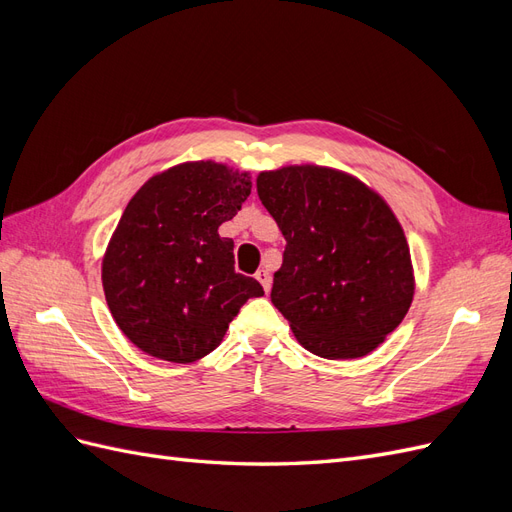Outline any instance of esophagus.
Here are the masks:
<instances>
[{
    "instance_id": "34e87169",
    "label": "esophagus",
    "mask_w": 512,
    "mask_h": 512,
    "mask_svg": "<svg viewBox=\"0 0 512 512\" xmlns=\"http://www.w3.org/2000/svg\"><path fill=\"white\" fill-rule=\"evenodd\" d=\"M256 280L262 284V288H265V292H269L271 290V273L269 271H265V269H260V271H256Z\"/></svg>"
}]
</instances>
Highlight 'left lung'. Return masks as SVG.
<instances>
[{
    "label": "left lung",
    "instance_id": "obj_1",
    "mask_svg": "<svg viewBox=\"0 0 512 512\" xmlns=\"http://www.w3.org/2000/svg\"><path fill=\"white\" fill-rule=\"evenodd\" d=\"M258 196L286 239L271 301L303 348L324 359L374 350L408 314L410 250L384 200L322 166L260 173Z\"/></svg>",
    "mask_w": 512,
    "mask_h": 512
}]
</instances>
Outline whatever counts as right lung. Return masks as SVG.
I'll use <instances>...</instances> for the list:
<instances>
[{
	"instance_id": "add662e5",
	"label": "right lung",
	"mask_w": 512,
	"mask_h": 512,
	"mask_svg": "<svg viewBox=\"0 0 512 512\" xmlns=\"http://www.w3.org/2000/svg\"><path fill=\"white\" fill-rule=\"evenodd\" d=\"M250 192L243 173L188 162L134 194L102 262L108 309L134 346L192 363L220 346L247 299L265 294L235 271V243L218 232Z\"/></svg>"
}]
</instances>
